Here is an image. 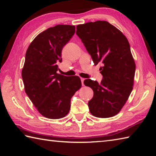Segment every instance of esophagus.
Returning a JSON list of instances; mask_svg holds the SVG:
<instances>
[{
    "mask_svg": "<svg viewBox=\"0 0 156 156\" xmlns=\"http://www.w3.org/2000/svg\"><path fill=\"white\" fill-rule=\"evenodd\" d=\"M84 79L81 78V81H82V86H84Z\"/></svg>",
    "mask_w": 156,
    "mask_h": 156,
    "instance_id": "34e87169",
    "label": "esophagus"
}]
</instances>
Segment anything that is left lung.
I'll return each mask as SVG.
<instances>
[{
    "label": "left lung",
    "mask_w": 156,
    "mask_h": 156,
    "mask_svg": "<svg viewBox=\"0 0 156 156\" xmlns=\"http://www.w3.org/2000/svg\"><path fill=\"white\" fill-rule=\"evenodd\" d=\"M76 34L90 54L103 76L101 83L87 79L85 86L94 92L89 111L96 117L108 118L118 114L133 90L135 64L127 37L105 21L76 26Z\"/></svg>",
    "instance_id": "obj_1"
}]
</instances>
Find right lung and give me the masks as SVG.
Returning a JSON list of instances; mask_svg holds the SVG:
<instances>
[{
    "mask_svg": "<svg viewBox=\"0 0 156 156\" xmlns=\"http://www.w3.org/2000/svg\"><path fill=\"white\" fill-rule=\"evenodd\" d=\"M75 33L74 25H58L36 37L28 47L22 69L25 91L44 117H64L70 109V100L82 87L77 76L58 74L62 50Z\"/></svg>",
    "mask_w": 156,
    "mask_h": 156,
    "instance_id": "obj_1",
    "label": "right lung"
}]
</instances>
